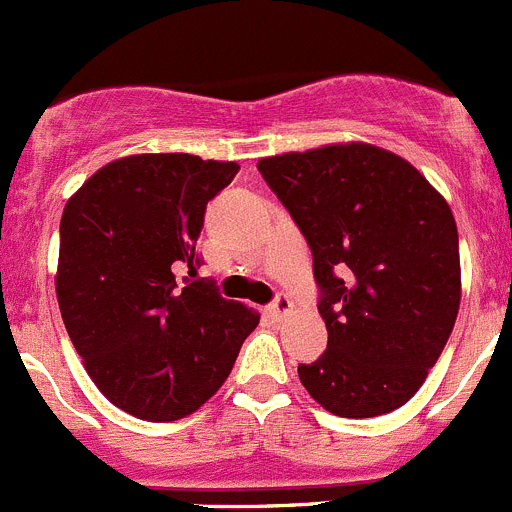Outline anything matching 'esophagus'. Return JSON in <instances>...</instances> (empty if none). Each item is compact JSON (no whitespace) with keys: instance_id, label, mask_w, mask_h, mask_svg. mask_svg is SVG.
Here are the masks:
<instances>
[{"instance_id":"obj_1","label":"esophagus","mask_w":512,"mask_h":512,"mask_svg":"<svg viewBox=\"0 0 512 512\" xmlns=\"http://www.w3.org/2000/svg\"><path fill=\"white\" fill-rule=\"evenodd\" d=\"M270 312H272V317H277V319L287 317V314L292 312V299H289L287 294H277V299L272 302Z\"/></svg>"}]
</instances>
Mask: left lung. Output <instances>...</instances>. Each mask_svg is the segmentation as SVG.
Listing matches in <instances>:
<instances>
[{
	"instance_id": "1",
	"label": "left lung",
	"mask_w": 512,
	"mask_h": 512,
	"mask_svg": "<svg viewBox=\"0 0 512 512\" xmlns=\"http://www.w3.org/2000/svg\"><path fill=\"white\" fill-rule=\"evenodd\" d=\"M314 255L327 352L299 381L329 414L404 406L446 347L461 304L458 227L406 158L349 141L257 163Z\"/></svg>"
}]
</instances>
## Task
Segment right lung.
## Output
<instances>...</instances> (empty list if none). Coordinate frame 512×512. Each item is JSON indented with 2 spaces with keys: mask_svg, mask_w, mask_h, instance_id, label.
<instances>
[{
  "mask_svg": "<svg viewBox=\"0 0 512 512\" xmlns=\"http://www.w3.org/2000/svg\"><path fill=\"white\" fill-rule=\"evenodd\" d=\"M237 168L190 153H138L98 168L66 200L61 319L98 391L143 421L198 411L260 324V312L190 280L205 205ZM180 271L189 277L178 281Z\"/></svg>",
  "mask_w": 512,
  "mask_h": 512,
  "instance_id": "add662e5",
  "label": "right lung"
}]
</instances>
